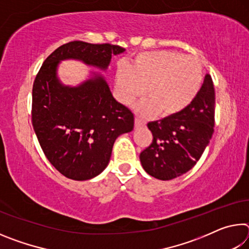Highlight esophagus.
Listing matches in <instances>:
<instances>
[{
    "label": "esophagus",
    "mask_w": 249,
    "mask_h": 249,
    "mask_svg": "<svg viewBox=\"0 0 249 249\" xmlns=\"http://www.w3.org/2000/svg\"><path fill=\"white\" fill-rule=\"evenodd\" d=\"M145 125V122L141 120L140 117H135V127L138 128V127H142V126Z\"/></svg>",
    "instance_id": "1"
}]
</instances>
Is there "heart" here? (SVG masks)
I'll return each mask as SVG.
<instances>
[{"label":"heart","mask_w":249,"mask_h":249,"mask_svg":"<svg viewBox=\"0 0 249 249\" xmlns=\"http://www.w3.org/2000/svg\"><path fill=\"white\" fill-rule=\"evenodd\" d=\"M203 81V66L197 57L172 50L140 53L128 68L121 67L115 77L117 98L130 104L145 93L137 112L162 117L179 114L199 94Z\"/></svg>","instance_id":"1"}]
</instances>
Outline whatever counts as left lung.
<instances>
[{
  "label": "left lung",
  "mask_w": 249,
  "mask_h": 249,
  "mask_svg": "<svg viewBox=\"0 0 249 249\" xmlns=\"http://www.w3.org/2000/svg\"><path fill=\"white\" fill-rule=\"evenodd\" d=\"M215 92L206 74L199 94L179 114L147 124L153 142L140 155L147 174L171 180L185 174L203 154L214 132Z\"/></svg>",
  "instance_id": "left-lung-1"
}]
</instances>
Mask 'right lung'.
<instances>
[{"label": "right lung", "mask_w": 249, "mask_h": 249, "mask_svg": "<svg viewBox=\"0 0 249 249\" xmlns=\"http://www.w3.org/2000/svg\"><path fill=\"white\" fill-rule=\"evenodd\" d=\"M124 50L107 43L70 41L50 53L36 75L33 127L46 157L67 178L83 181L101 174L117 136L134 128V114L113 98L101 75L78 88L61 86L56 77L58 62L74 58L107 69L112 54Z\"/></svg>", "instance_id": "obj_1"}]
</instances>
